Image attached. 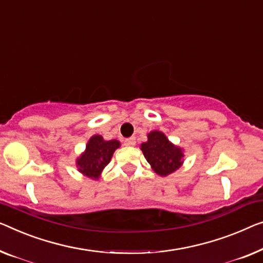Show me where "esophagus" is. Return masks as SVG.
Segmentation results:
<instances>
[{
    "instance_id": "obj_1",
    "label": "esophagus",
    "mask_w": 263,
    "mask_h": 263,
    "mask_svg": "<svg viewBox=\"0 0 263 263\" xmlns=\"http://www.w3.org/2000/svg\"><path fill=\"white\" fill-rule=\"evenodd\" d=\"M125 146H135L136 145V138L135 137H131V138H127L124 140Z\"/></svg>"
}]
</instances>
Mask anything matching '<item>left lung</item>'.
I'll list each match as a JSON object with an SVG mask.
<instances>
[{
  "label": "left lung",
  "mask_w": 263,
  "mask_h": 263,
  "mask_svg": "<svg viewBox=\"0 0 263 263\" xmlns=\"http://www.w3.org/2000/svg\"><path fill=\"white\" fill-rule=\"evenodd\" d=\"M140 150L152 170L162 177L174 174L184 163L183 148L171 143L162 131L147 133V140L140 144Z\"/></svg>",
  "instance_id": "left-lung-1"
}]
</instances>
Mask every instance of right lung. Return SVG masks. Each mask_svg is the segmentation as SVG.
<instances>
[{"instance_id":"right-lung-1","label":"right lung","mask_w":263,"mask_h":263,"mask_svg":"<svg viewBox=\"0 0 263 263\" xmlns=\"http://www.w3.org/2000/svg\"><path fill=\"white\" fill-rule=\"evenodd\" d=\"M118 147H120L119 140H105L100 135L92 136L86 144L85 151L76 160L78 171L86 177L99 179Z\"/></svg>"}]
</instances>
